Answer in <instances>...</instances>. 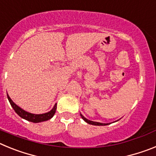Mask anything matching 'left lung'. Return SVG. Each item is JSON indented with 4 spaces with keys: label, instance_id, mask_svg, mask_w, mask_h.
<instances>
[{
    "label": "left lung",
    "instance_id": "8db88e82",
    "mask_svg": "<svg viewBox=\"0 0 156 156\" xmlns=\"http://www.w3.org/2000/svg\"><path fill=\"white\" fill-rule=\"evenodd\" d=\"M80 115L81 118H82L83 120L85 121L86 122H87V123H89V124H91V125H94V126H106V125H108L110 124V123H102V122H94V121H91V120H89V119H87V118H85L83 115H82V114L80 112Z\"/></svg>",
    "mask_w": 156,
    "mask_h": 156
}]
</instances>
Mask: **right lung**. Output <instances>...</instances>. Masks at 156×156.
<instances>
[{"instance_id":"1","label":"right lung","mask_w":156,"mask_h":156,"mask_svg":"<svg viewBox=\"0 0 156 156\" xmlns=\"http://www.w3.org/2000/svg\"><path fill=\"white\" fill-rule=\"evenodd\" d=\"M8 96V99L10 102L11 105L13 108V109L15 110L16 113L19 115V116L23 118V119H26L27 121H30V122H44V121H47L48 119H51L52 117L54 116L55 113L56 112V108H57V103H56L54 107L52 108V109L51 111H49L48 112H46V113H43V114H34V113H30L29 112L25 111L23 108H21L19 106H18L16 103L14 102L11 99V98L9 97V95L7 94Z\"/></svg>"}]
</instances>
